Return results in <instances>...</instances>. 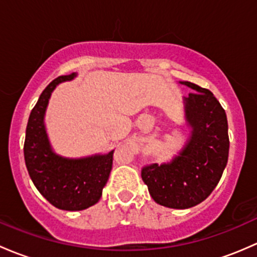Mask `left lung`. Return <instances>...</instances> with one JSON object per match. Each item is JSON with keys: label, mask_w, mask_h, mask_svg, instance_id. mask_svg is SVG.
<instances>
[{"label": "left lung", "mask_w": 257, "mask_h": 257, "mask_svg": "<svg viewBox=\"0 0 257 257\" xmlns=\"http://www.w3.org/2000/svg\"><path fill=\"white\" fill-rule=\"evenodd\" d=\"M179 84L194 91L183 97L189 136L171 161L147 166L141 177L157 204L188 209L207 199L220 181L229 156V136L225 110L213 92L190 81Z\"/></svg>", "instance_id": "obj_1"}]
</instances>
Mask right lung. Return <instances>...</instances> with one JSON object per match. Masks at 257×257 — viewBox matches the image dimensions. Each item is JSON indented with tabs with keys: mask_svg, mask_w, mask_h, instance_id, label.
I'll use <instances>...</instances> for the list:
<instances>
[{
	"mask_svg": "<svg viewBox=\"0 0 257 257\" xmlns=\"http://www.w3.org/2000/svg\"><path fill=\"white\" fill-rule=\"evenodd\" d=\"M76 74L59 76L43 90L26 128L25 161L32 182L55 208L78 211L96 204L112 168L113 150L80 158L63 157L53 150L47 132L46 112L54 89Z\"/></svg>",
	"mask_w": 257,
	"mask_h": 257,
	"instance_id": "add662e5",
	"label": "right lung"
}]
</instances>
